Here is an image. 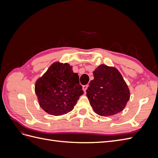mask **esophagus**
<instances>
[{
  "label": "esophagus",
  "mask_w": 158,
  "mask_h": 158,
  "mask_svg": "<svg viewBox=\"0 0 158 158\" xmlns=\"http://www.w3.org/2000/svg\"><path fill=\"white\" fill-rule=\"evenodd\" d=\"M88 88V84H87V85H83V89H84V92H86V90H87Z\"/></svg>",
  "instance_id": "1"
}]
</instances>
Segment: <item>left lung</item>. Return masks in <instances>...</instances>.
Returning a JSON list of instances; mask_svg holds the SVG:
<instances>
[{
    "label": "left lung",
    "instance_id": "1",
    "mask_svg": "<svg viewBox=\"0 0 158 158\" xmlns=\"http://www.w3.org/2000/svg\"><path fill=\"white\" fill-rule=\"evenodd\" d=\"M86 90L94 111L101 116L120 113L130 98V91L117 69L102 64L94 71Z\"/></svg>",
    "mask_w": 158,
    "mask_h": 158
}]
</instances>
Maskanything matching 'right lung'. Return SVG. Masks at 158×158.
I'll list each match as a JSON object with an SVG mask.
<instances>
[{
    "mask_svg": "<svg viewBox=\"0 0 158 158\" xmlns=\"http://www.w3.org/2000/svg\"><path fill=\"white\" fill-rule=\"evenodd\" d=\"M35 94L45 111L58 116L74 109L84 94L79 76L69 64L55 63L35 83Z\"/></svg>",
    "mask_w": 158,
    "mask_h": 158,
    "instance_id": "1",
    "label": "right lung"
}]
</instances>
